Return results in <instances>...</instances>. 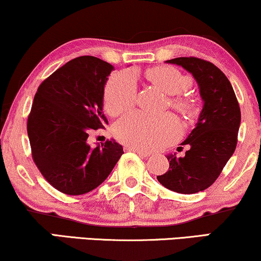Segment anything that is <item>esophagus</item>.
Listing matches in <instances>:
<instances>
[{"instance_id": "esophagus-1", "label": "esophagus", "mask_w": 261, "mask_h": 261, "mask_svg": "<svg viewBox=\"0 0 261 261\" xmlns=\"http://www.w3.org/2000/svg\"><path fill=\"white\" fill-rule=\"evenodd\" d=\"M124 149H126V151H129V152H134V153H137L138 155L142 156V158H146V156H149V153H148V152L140 151V149L132 147V146H127V147H124Z\"/></svg>"}]
</instances>
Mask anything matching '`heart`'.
I'll use <instances>...</instances> for the list:
<instances>
[{"label":"heart","mask_w":261,"mask_h":261,"mask_svg":"<svg viewBox=\"0 0 261 261\" xmlns=\"http://www.w3.org/2000/svg\"><path fill=\"white\" fill-rule=\"evenodd\" d=\"M146 77L167 95H178L191 87V78L171 66L153 67L146 71ZM137 78L130 70L113 74L105 89V108L112 116L126 112L137 98ZM172 108L181 115L190 116L195 110L189 97L176 96L171 98ZM180 124L172 115L153 116L133 112L117 121L114 127L115 137L121 142L144 152L154 151L179 138Z\"/></svg>","instance_id":"1"}]
</instances>
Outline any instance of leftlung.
I'll return each mask as SVG.
<instances>
[{
	"instance_id": "obj_1",
	"label": "left lung",
	"mask_w": 261,
	"mask_h": 261,
	"mask_svg": "<svg viewBox=\"0 0 261 261\" xmlns=\"http://www.w3.org/2000/svg\"><path fill=\"white\" fill-rule=\"evenodd\" d=\"M166 63L177 64L192 73L204 102L198 122L181 145L190 149L183 158L167 156L170 167L156 179L178 194H196L217 179L237 148L241 112L238 98L222 71L196 57H179Z\"/></svg>"
}]
</instances>
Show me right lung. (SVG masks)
<instances>
[{
  "label": "right lung",
  "mask_w": 261,
  "mask_h": 261,
  "mask_svg": "<svg viewBox=\"0 0 261 261\" xmlns=\"http://www.w3.org/2000/svg\"><path fill=\"white\" fill-rule=\"evenodd\" d=\"M113 65L92 56L77 57L39 85L27 120L32 158L53 188L77 196L106 180L123 154L107 140L88 145L91 132L108 124L103 114L105 85Z\"/></svg>",
  "instance_id": "1"
}]
</instances>
